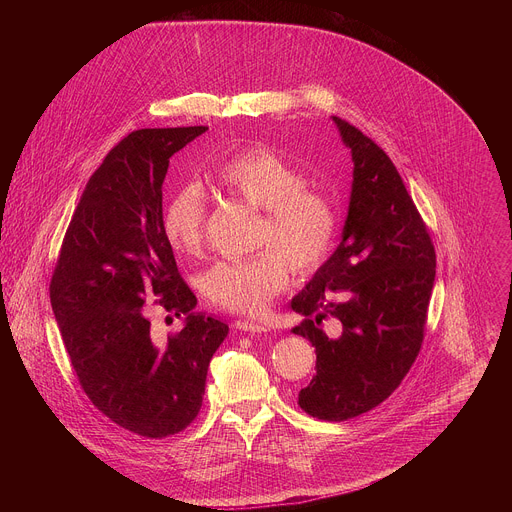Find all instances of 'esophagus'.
Returning <instances> with one entry per match:
<instances>
[{
    "label": "esophagus",
    "instance_id": "34e87169",
    "mask_svg": "<svg viewBox=\"0 0 512 512\" xmlns=\"http://www.w3.org/2000/svg\"><path fill=\"white\" fill-rule=\"evenodd\" d=\"M235 328H237V330H243V332H251V334H263V332H267V326L257 324V322H249V320H237V322H235Z\"/></svg>",
    "mask_w": 512,
    "mask_h": 512
}]
</instances>
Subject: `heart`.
Returning a JSON list of instances; mask_svg holds the SVG:
<instances>
[{"label": "heart", "mask_w": 512, "mask_h": 512, "mask_svg": "<svg viewBox=\"0 0 512 512\" xmlns=\"http://www.w3.org/2000/svg\"><path fill=\"white\" fill-rule=\"evenodd\" d=\"M227 194L261 208L257 245L247 259L218 261L202 275L206 298L223 310L261 314L281 294L291 265L302 275L320 271L332 257L340 216L328 192L306 184V174L269 145H247L214 170ZM164 233L174 251L196 255L204 245L206 198L194 184L178 188L164 208Z\"/></svg>", "instance_id": "1"}]
</instances>
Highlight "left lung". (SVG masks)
Returning <instances> with one entry per match:
<instances>
[{
  "instance_id": "1",
  "label": "left lung",
  "mask_w": 512,
  "mask_h": 512,
  "mask_svg": "<svg viewBox=\"0 0 512 512\" xmlns=\"http://www.w3.org/2000/svg\"><path fill=\"white\" fill-rule=\"evenodd\" d=\"M354 172L342 241L291 300L294 328L316 346V377L298 395L312 417L344 421L383 403L415 362L435 279L427 225L395 164L358 127L332 117ZM332 317L341 336L319 328Z\"/></svg>"
}]
</instances>
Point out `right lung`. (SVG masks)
I'll return each instance as SVG.
<instances>
[{
    "mask_svg": "<svg viewBox=\"0 0 512 512\" xmlns=\"http://www.w3.org/2000/svg\"><path fill=\"white\" fill-rule=\"evenodd\" d=\"M208 127L137 129L107 154L70 218L50 304L72 369L91 403L119 427L162 440L202 407L206 371L229 326L194 312L162 221L170 158ZM186 315L166 343L149 306Z\"/></svg>",
    "mask_w": 512,
    "mask_h": 512,
    "instance_id": "add662e5",
    "label": "right lung"
}]
</instances>
